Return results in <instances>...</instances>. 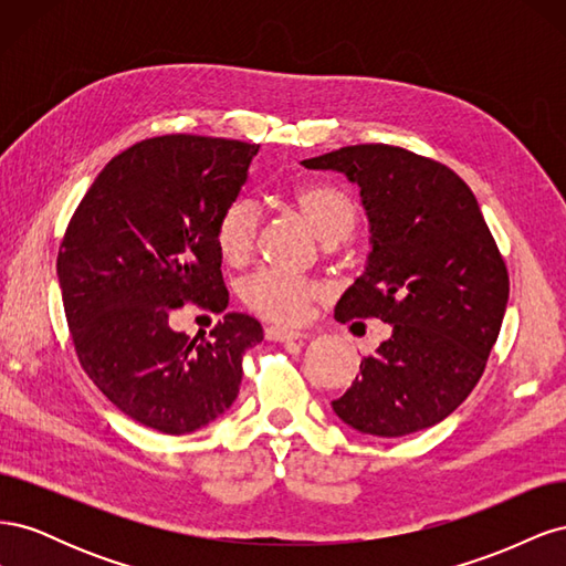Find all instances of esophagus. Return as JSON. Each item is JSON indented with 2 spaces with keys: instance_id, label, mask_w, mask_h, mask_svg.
<instances>
[{
  "instance_id": "1",
  "label": "esophagus",
  "mask_w": 566,
  "mask_h": 566,
  "mask_svg": "<svg viewBox=\"0 0 566 566\" xmlns=\"http://www.w3.org/2000/svg\"><path fill=\"white\" fill-rule=\"evenodd\" d=\"M266 339H273V342H295V339H304V333L300 331H290V328H281V325H269V328L264 331Z\"/></svg>"
}]
</instances>
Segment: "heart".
I'll return each mask as SVG.
<instances>
[{
  "label": "heart",
  "mask_w": 566,
  "mask_h": 566,
  "mask_svg": "<svg viewBox=\"0 0 566 566\" xmlns=\"http://www.w3.org/2000/svg\"><path fill=\"white\" fill-rule=\"evenodd\" d=\"M302 212L310 217L325 243H339L356 227L354 200L333 186H302L295 191ZM262 214L252 198H233L217 217L214 241L229 264H243L254 250ZM323 295L318 283L287 276L281 271H256L243 283V300L254 314L279 323H300L310 304Z\"/></svg>",
  "instance_id": "b5f03b06"
}]
</instances>
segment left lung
Masks as SVG:
<instances>
[{
  "mask_svg": "<svg viewBox=\"0 0 566 566\" xmlns=\"http://www.w3.org/2000/svg\"><path fill=\"white\" fill-rule=\"evenodd\" d=\"M302 165L354 181L370 221L368 266L335 318L391 325L333 410L375 437L441 422L482 378L510 295L507 266L474 193L451 167L387 144L345 146Z\"/></svg>",
  "mask_w": 566,
  "mask_h": 566,
  "instance_id": "1",
  "label": "left lung"
}]
</instances>
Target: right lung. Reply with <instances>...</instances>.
<instances>
[{
  "label": "right lung",
  "instance_id": "1",
  "mask_svg": "<svg viewBox=\"0 0 566 566\" xmlns=\"http://www.w3.org/2000/svg\"><path fill=\"white\" fill-rule=\"evenodd\" d=\"M260 146L165 134L115 156L80 200L59 248V283L82 370L132 420L188 434L224 413L262 325L231 312L210 340L168 328L184 303L224 313L214 227Z\"/></svg>",
  "mask_w": 566,
  "mask_h": 566
}]
</instances>
